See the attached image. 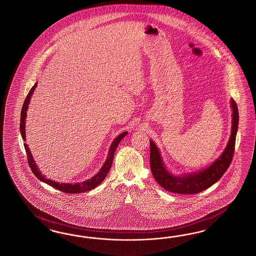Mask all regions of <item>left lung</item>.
<instances>
[{"label": "left lung", "instance_id": "1", "mask_svg": "<svg viewBox=\"0 0 256 256\" xmlns=\"http://www.w3.org/2000/svg\"><path fill=\"white\" fill-rule=\"evenodd\" d=\"M232 128L231 135L223 154L207 168L182 176L170 174L162 162L160 152L150 140V164L152 176L159 185L170 192L178 194H197L211 187L218 181L228 170L235 150L236 135L238 124V112L235 100L231 99Z\"/></svg>", "mask_w": 256, "mask_h": 256}]
</instances>
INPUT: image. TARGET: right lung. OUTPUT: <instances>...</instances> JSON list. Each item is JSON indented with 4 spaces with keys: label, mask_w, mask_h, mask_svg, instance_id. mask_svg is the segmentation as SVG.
Here are the masks:
<instances>
[{
    "label": "right lung",
    "mask_w": 256,
    "mask_h": 256,
    "mask_svg": "<svg viewBox=\"0 0 256 256\" xmlns=\"http://www.w3.org/2000/svg\"><path fill=\"white\" fill-rule=\"evenodd\" d=\"M38 83H35V85L32 88V90H30V92L28 94L26 98L24 104L22 107L21 110V118H20V132H21V136L23 138V140H26V110H28V106L30 104V100L32 98L33 92L35 90V88L37 87ZM128 134V132H123L122 134H120L118 137L116 138L112 142V145L109 149V154H108V157L106 158V161L104 164L102 168H100V171L97 174L94 176L92 178L86 181H83L80 183H75V184H66V183H59L56 181L50 180L45 178L44 174H42V172L38 168L37 164L34 161L33 157L32 156L30 150L28 147V144H24V147H25L26 152V156H28V164L32 168V172L34 174L37 176L40 180L44 181V183H47L48 185H50L52 187L54 188L59 190L60 192H66V194H82V192H88L90 190H92L94 188L97 187L99 184H100L102 181L104 180L106 176L108 174L109 170L111 168L112 164V159H114V152L116 150L118 144L121 142V140L125 137L126 135Z\"/></svg>",
    "instance_id": "right-lung-1"
}]
</instances>
